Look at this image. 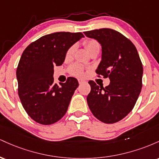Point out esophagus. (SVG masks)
I'll return each instance as SVG.
<instances>
[{
  "label": "esophagus",
  "mask_w": 159,
  "mask_h": 159,
  "mask_svg": "<svg viewBox=\"0 0 159 159\" xmlns=\"http://www.w3.org/2000/svg\"><path fill=\"white\" fill-rule=\"evenodd\" d=\"M85 81H84V80H81V79H78V83H79V84H81L84 83Z\"/></svg>",
  "instance_id": "1"
}]
</instances>
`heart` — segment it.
<instances>
[{
    "instance_id": "b5f03b06",
    "label": "heart",
    "mask_w": 159,
    "mask_h": 159,
    "mask_svg": "<svg viewBox=\"0 0 159 159\" xmlns=\"http://www.w3.org/2000/svg\"><path fill=\"white\" fill-rule=\"evenodd\" d=\"M84 45H85L86 49H87V51L88 52H90L91 51H93V49L99 48V45H98L97 42L94 39H90V40H87V41H85ZM74 51H75L74 46H72L71 48H69L68 49V51H67L66 57L67 58L72 57L74 53ZM70 71L72 75L78 76V77H83V76L84 75V68L78 64L72 65V66L70 67Z\"/></svg>"
}]
</instances>
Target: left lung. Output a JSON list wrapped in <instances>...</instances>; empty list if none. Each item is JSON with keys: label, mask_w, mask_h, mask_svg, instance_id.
<instances>
[{"label": "left lung", "mask_w": 159, "mask_h": 159, "mask_svg": "<svg viewBox=\"0 0 159 159\" xmlns=\"http://www.w3.org/2000/svg\"><path fill=\"white\" fill-rule=\"evenodd\" d=\"M102 46V61L96 72L110 78L107 87L90 81L87 97L92 114L105 123H114L126 116L135 105L142 88L143 65L138 51L128 38L110 28L84 32Z\"/></svg>", "instance_id": "obj_1"}]
</instances>
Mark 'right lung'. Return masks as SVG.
Here are the masks:
<instances>
[{
	"label": "right lung",
	"mask_w": 159,
	"mask_h": 159,
	"mask_svg": "<svg viewBox=\"0 0 159 159\" xmlns=\"http://www.w3.org/2000/svg\"><path fill=\"white\" fill-rule=\"evenodd\" d=\"M81 33L57 32L40 37L25 49L18 65V93L27 114L36 123L51 125L64 116L75 90L76 78L54 84V66L64 62L68 49Z\"/></svg>",
	"instance_id": "obj_1"
}]
</instances>
